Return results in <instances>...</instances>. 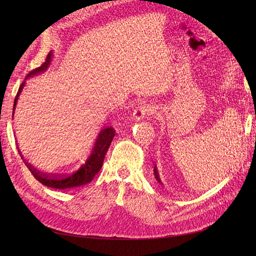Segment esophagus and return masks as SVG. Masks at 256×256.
Instances as JSON below:
<instances>
[{
	"instance_id": "esophagus-1",
	"label": "esophagus",
	"mask_w": 256,
	"mask_h": 256,
	"mask_svg": "<svg viewBox=\"0 0 256 256\" xmlns=\"http://www.w3.org/2000/svg\"><path fill=\"white\" fill-rule=\"evenodd\" d=\"M152 113H154L152 106H150V104H141V106H138L134 111V120L138 122V120L144 118L145 116L150 115Z\"/></svg>"
}]
</instances>
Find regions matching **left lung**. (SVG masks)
<instances>
[{
  "label": "left lung",
  "instance_id": "left-lung-1",
  "mask_svg": "<svg viewBox=\"0 0 256 256\" xmlns=\"http://www.w3.org/2000/svg\"><path fill=\"white\" fill-rule=\"evenodd\" d=\"M154 177H156V180H157L159 182H161V180H160V177H159V174H158V171H157V168H156V166H154Z\"/></svg>",
  "mask_w": 256,
  "mask_h": 256
}]
</instances>
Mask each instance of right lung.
Masks as SVG:
<instances>
[{"label": "right lung", "instance_id": "obj_1", "mask_svg": "<svg viewBox=\"0 0 256 256\" xmlns=\"http://www.w3.org/2000/svg\"><path fill=\"white\" fill-rule=\"evenodd\" d=\"M50 60H51V53H49L47 58H46L44 63L42 66L33 69V70L28 74V76L40 74V72L46 70V69L48 68V65L50 64ZM23 85H24V82L21 84V86L19 88V90L16 95V98H14V106H16V104H17L18 96L23 88ZM114 136H115V130L112 127L104 129L102 132L99 134L97 140H96V143H95V146H94V150H92V154L86 160V162H85V164L78 170V171L74 172L72 175H68V176L49 175V174H44V173L37 171L36 168H34V166L28 164V162L23 159L20 152L19 150L18 152L20 154L21 159L23 160V162H24V164L30 170V172L32 173V175L36 178V180L40 182H42V184L47 186V187L56 188V189H67V188H72V187H79V186L88 184L90 182H92L94 176L100 171V168H102V166L104 164V156H106L108 150H109Z\"/></svg>", "mask_w": 256, "mask_h": 256}]
</instances>
